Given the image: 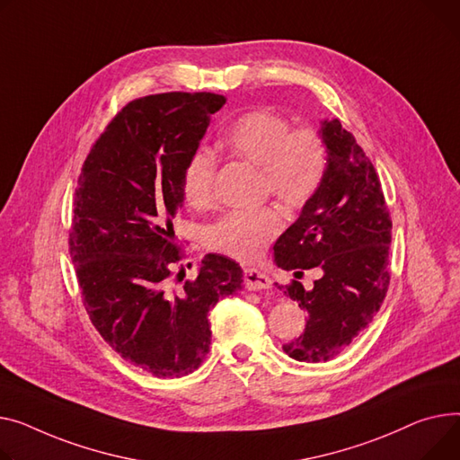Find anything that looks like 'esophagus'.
<instances>
[{"instance_id": "1", "label": "esophagus", "mask_w": 460, "mask_h": 460, "mask_svg": "<svg viewBox=\"0 0 460 460\" xmlns=\"http://www.w3.org/2000/svg\"><path fill=\"white\" fill-rule=\"evenodd\" d=\"M243 285H246L248 290H266L271 287V281L268 275L261 273L255 268H248L243 270Z\"/></svg>"}]
</instances>
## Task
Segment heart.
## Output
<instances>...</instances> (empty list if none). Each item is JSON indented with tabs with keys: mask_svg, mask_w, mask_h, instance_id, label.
<instances>
[{
	"mask_svg": "<svg viewBox=\"0 0 460 460\" xmlns=\"http://www.w3.org/2000/svg\"><path fill=\"white\" fill-rule=\"evenodd\" d=\"M231 155L261 170V190L285 208L307 207L323 185L329 168V147L323 135L311 126L292 128L290 119L271 109H252L231 121L224 133ZM217 159L208 149H196L182 168L181 189L187 203L207 208L214 203ZM283 229L278 208L231 210L205 231L208 250L231 259L257 261Z\"/></svg>",
	"mask_w": 460,
	"mask_h": 460,
	"instance_id": "1",
	"label": "heart"
}]
</instances>
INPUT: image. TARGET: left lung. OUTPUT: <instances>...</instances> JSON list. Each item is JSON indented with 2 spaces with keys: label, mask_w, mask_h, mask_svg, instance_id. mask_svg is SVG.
Here are the masks:
<instances>
[{
  "label": "left lung",
  "mask_w": 460,
  "mask_h": 460,
  "mask_svg": "<svg viewBox=\"0 0 460 460\" xmlns=\"http://www.w3.org/2000/svg\"><path fill=\"white\" fill-rule=\"evenodd\" d=\"M329 168L314 199L279 236L273 257L294 278L279 288L307 314L305 331L283 346L301 362L341 355L374 320L390 285L392 220L379 175L341 119L323 121ZM324 275L313 289L297 281L303 269Z\"/></svg>",
  "instance_id": "8db88e82"
}]
</instances>
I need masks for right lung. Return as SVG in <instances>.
Here are the masks:
<instances>
[{
    "label": "right lung",
    "instance_id": "add662e5",
    "mask_svg": "<svg viewBox=\"0 0 460 460\" xmlns=\"http://www.w3.org/2000/svg\"><path fill=\"white\" fill-rule=\"evenodd\" d=\"M226 98L166 92L129 102L90 147L74 196L70 257L103 341L155 377L192 374L210 346L208 311L242 288L240 266L210 253L175 292L181 177ZM182 281V279H181Z\"/></svg>",
    "mask_w": 460,
    "mask_h": 460
}]
</instances>
